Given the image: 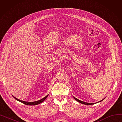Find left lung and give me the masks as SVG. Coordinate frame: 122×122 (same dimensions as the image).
Here are the masks:
<instances>
[{"mask_svg":"<svg viewBox=\"0 0 122 122\" xmlns=\"http://www.w3.org/2000/svg\"><path fill=\"white\" fill-rule=\"evenodd\" d=\"M74 99H75V100H76L78 102H80V103H81V104H85V105H92V104H94L95 103H87V102H84V101H81V100H80L79 99H77V98H76V97H74ZM104 99H103L102 100H100V101H99V102H100L102 101ZM98 102H97V103H98Z\"/></svg>","mask_w":122,"mask_h":122,"instance_id":"1","label":"left lung"}]
</instances>
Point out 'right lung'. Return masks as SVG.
Instances as JSON below:
<instances>
[{
	"label": "right lung",
	"mask_w": 122,
	"mask_h": 122,
	"mask_svg": "<svg viewBox=\"0 0 122 122\" xmlns=\"http://www.w3.org/2000/svg\"><path fill=\"white\" fill-rule=\"evenodd\" d=\"M48 95V94L47 95L46 97H44V98H42L41 99L39 100H38V101H34V102H27V101H24L21 100L19 99H17V98H16V97H13H13H14L16 100H18V101H20V102H22V103H24V104H25V105H36L42 103V102L43 101H44L45 100H46V99Z\"/></svg>",
	"instance_id": "obj_1"
}]
</instances>
